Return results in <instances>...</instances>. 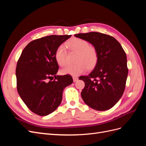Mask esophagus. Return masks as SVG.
<instances>
[{"label": "esophagus", "instance_id": "esophagus-1", "mask_svg": "<svg viewBox=\"0 0 146 146\" xmlns=\"http://www.w3.org/2000/svg\"><path fill=\"white\" fill-rule=\"evenodd\" d=\"M73 78V81H74V82H76L78 80V78L77 77H72Z\"/></svg>", "mask_w": 146, "mask_h": 146}]
</instances>
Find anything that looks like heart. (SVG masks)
<instances>
[{
	"instance_id": "1",
	"label": "heart",
	"mask_w": 146,
	"mask_h": 146,
	"mask_svg": "<svg viewBox=\"0 0 146 146\" xmlns=\"http://www.w3.org/2000/svg\"><path fill=\"white\" fill-rule=\"evenodd\" d=\"M70 50L77 52L76 56L77 63L73 65H68L61 70L63 74H70L71 76H78L86 71L87 68H94L98 62V54L96 48L90 46L85 39L74 38L66 42ZM67 52L64 45H60L56 48L55 58L58 63L64 66L67 63Z\"/></svg>"
}]
</instances>
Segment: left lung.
<instances>
[{"instance_id": "obj_1", "label": "left lung", "mask_w": 146, "mask_h": 146, "mask_svg": "<svg viewBox=\"0 0 146 146\" xmlns=\"http://www.w3.org/2000/svg\"><path fill=\"white\" fill-rule=\"evenodd\" d=\"M74 36L91 43L98 51L94 69L79 79L85 82L81 96L92 109L105 111L111 108L122 97L128 76L127 56L116 39L99 32L78 33Z\"/></svg>"}]
</instances>
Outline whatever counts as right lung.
<instances>
[{
  "mask_svg": "<svg viewBox=\"0 0 146 146\" xmlns=\"http://www.w3.org/2000/svg\"><path fill=\"white\" fill-rule=\"evenodd\" d=\"M70 36L50 35L35 39L24 48L17 61V92L27 107L38 115L54 112L61 102L64 89L73 82L69 75L56 76L59 69L56 48ZM54 76L56 80L51 81Z\"/></svg>",
  "mask_w": 146,
  "mask_h": 146,
  "instance_id": "1",
  "label": "right lung"
}]
</instances>
